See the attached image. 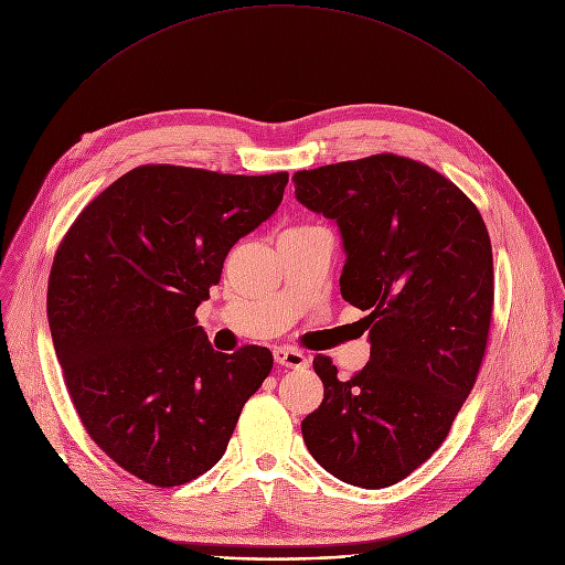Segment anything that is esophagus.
Masks as SVG:
<instances>
[{"mask_svg": "<svg viewBox=\"0 0 565 565\" xmlns=\"http://www.w3.org/2000/svg\"><path fill=\"white\" fill-rule=\"evenodd\" d=\"M273 355H275V363H279L284 367H290V370H303L306 365H309L306 355L297 349H290V347H275Z\"/></svg>", "mask_w": 565, "mask_h": 565, "instance_id": "1", "label": "esophagus"}]
</instances>
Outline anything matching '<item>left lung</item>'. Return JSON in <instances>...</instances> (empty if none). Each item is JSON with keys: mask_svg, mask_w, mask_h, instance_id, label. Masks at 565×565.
Listing matches in <instances>:
<instances>
[{"mask_svg": "<svg viewBox=\"0 0 565 565\" xmlns=\"http://www.w3.org/2000/svg\"><path fill=\"white\" fill-rule=\"evenodd\" d=\"M306 210L338 225L342 297L367 311L370 363L349 381L327 355L324 398L301 422L338 480L383 489L439 448L473 390L493 306V256L476 204L390 152L292 175Z\"/></svg>", "mask_w": 565, "mask_h": 565, "instance_id": "8db88e82", "label": "left lung"}]
</instances>
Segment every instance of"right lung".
<instances>
[{
  "instance_id": "obj_1",
  "label": "right lung",
  "mask_w": 565,
  "mask_h": 565,
  "mask_svg": "<svg viewBox=\"0 0 565 565\" xmlns=\"http://www.w3.org/2000/svg\"><path fill=\"white\" fill-rule=\"evenodd\" d=\"M286 184L288 173L139 167L87 204L56 252L46 313L74 407L100 450L148 484L210 471L273 370L266 347L216 351L195 309Z\"/></svg>"
}]
</instances>
